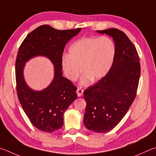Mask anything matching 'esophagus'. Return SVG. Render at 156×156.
Here are the masks:
<instances>
[{"label": "esophagus", "mask_w": 156, "mask_h": 156, "mask_svg": "<svg viewBox=\"0 0 156 156\" xmlns=\"http://www.w3.org/2000/svg\"><path fill=\"white\" fill-rule=\"evenodd\" d=\"M83 90L81 88H78L77 90H76V94H77V96L80 97H81L83 95Z\"/></svg>", "instance_id": "34e87169"}]
</instances>
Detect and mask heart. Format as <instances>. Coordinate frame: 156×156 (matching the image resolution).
Instances as JSON below:
<instances>
[{
  "instance_id": "1",
  "label": "heart",
  "mask_w": 156,
  "mask_h": 156,
  "mask_svg": "<svg viewBox=\"0 0 156 156\" xmlns=\"http://www.w3.org/2000/svg\"><path fill=\"white\" fill-rule=\"evenodd\" d=\"M115 52V44L109 37L81 38L70 46L68 55L63 56L62 70L71 81L77 80L83 70L80 84L88 86L92 80H101L108 73Z\"/></svg>"
}]
</instances>
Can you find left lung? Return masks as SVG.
Here are the masks:
<instances>
[{
    "mask_svg": "<svg viewBox=\"0 0 156 156\" xmlns=\"http://www.w3.org/2000/svg\"><path fill=\"white\" fill-rule=\"evenodd\" d=\"M97 32L112 37L116 52L108 73L83 92V124L92 132L105 133L119 123L134 101L140 65L136 48L125 33L117 29Z\"/></svg>",
    "mask_w": 156,
    "mask_h": 156,
    "instance_id": "8db88e82",
    "label": "left lung"
}]
</instances>
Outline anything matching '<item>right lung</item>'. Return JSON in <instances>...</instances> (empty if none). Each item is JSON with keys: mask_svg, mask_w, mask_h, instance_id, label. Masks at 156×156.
<instances>
[{"mask_svg": "<svg viewBox=\"0 0 156 156\" xmlns=\"http://www.w3.org/2000/svg\"><path fill=\"white\" fill-rule=\"evenodd\" d=\"M81 30H57L44 24L30 33L19 48L16 62L18 97L29 121L42 132L62 128L65 111L77 98L76 87L63 76L62 59L66 44ZM37 56L46 57L54 66L53 80L42 91L30 88L23 76L26 63Z\"/></svg>", "mask_w": 156, "mask_h": 156, "instance_id": "right-lung-1", "label": "right lung"}]
</instances>
